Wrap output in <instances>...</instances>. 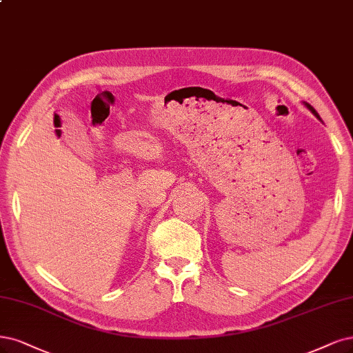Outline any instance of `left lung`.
<instances>
[{"instance_id": "1", "label": "left lung", "mask_w": 353, "mask_h": 353, "mask_svg": "<svg viewBox=\"0 0 353 353\" xmlns=\"http://www.w3.org/2000/svg\"><path fill=\"white\" fill-rule=\"evenodd\" d=\"M303 105H305L307 106V109H310V111H311V114L314 115V117H317V119L319 121H321V118H320V115H319V112L317 111H315V109L310 105V103H307V102H303ZM321 123H323V121H321Z\"/></svg>"}]
</instances>
